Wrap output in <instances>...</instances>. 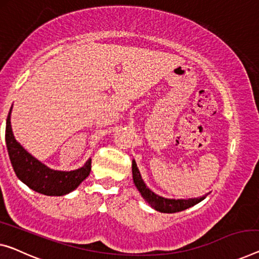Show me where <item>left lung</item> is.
Returning <instances> with one entry per match:
<instances>
[{"label":"left lung","instance_id":"obj_1","mask_svg":"<svg viewBox=\"0 0 259 259\" xmlns=\"http://www.w3.org/2000/svg\"><path fill=\"white\" fill-rule=\"evenodd\" d=\"M133 178L134 184L137 187V190L143 196V199L151 206L153 209H156L160 213H177V211H181L187 209L194 204L201 202L202 200L206 198V195L201 196V198H194V199H166L163 196L157 195L151 190H149L148 186L143 181L140 169L137 167L136 161L133 160Z\"/></svg>","mask_w":259,"mask_h":259}]
</instances>
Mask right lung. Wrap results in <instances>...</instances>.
Returning <instances> with one entry per match:
<instances>
[{
  "label": "right lung",
  "instance_id": "add662e5",
  "mask_svg": "<svg viewBox=\"0 0 259 259\" xmlns=\"http://www.w3.org/2000/svg\"><path fill=\"white\" fill-rule=\"evenodd\" d=\"M13 108V107H11ZM11 109L8 114L6 125V144L9 158L17 178L31 190L40 194L60 196L74 191L90 176L92 159H88L82 167L74 171H56L46 166L26 151L15 140L10 122Z\"/></svg>",
  "mask_w": 259,
  "mask_h": 259
}]
</instances>
